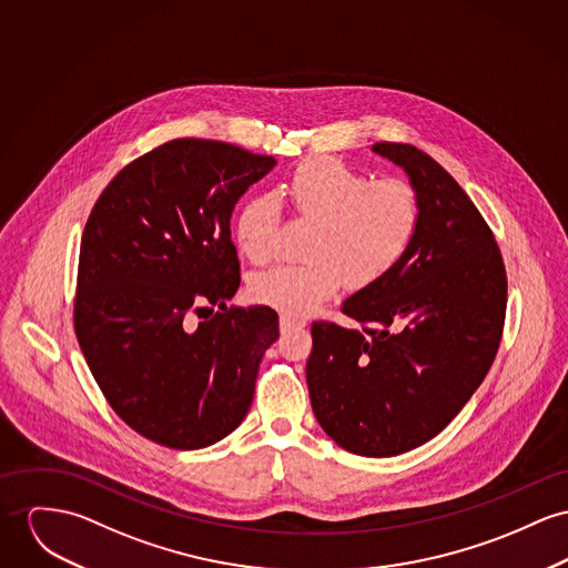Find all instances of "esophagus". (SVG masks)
<instances>
[{
	"label": "esophagus",
	"instance_id": "esophagus-1",
	"mask_svg": "<svg viewBox=\"0 0 568 568\" xmlns=\"http://www.w3.org/2000/svg\"><path fill=\"white\" fill-rule=\"evenodd\" d=\"M278 324H281V331H294V328H305L306 326L305 320L294 317V315H290V313H281Z\"/></svg>",
	"mask_w": 568,
	"mask_h": 568
}]
</instances>
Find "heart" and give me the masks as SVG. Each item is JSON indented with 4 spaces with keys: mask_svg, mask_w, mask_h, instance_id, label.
Here are the masks:
<instances>
[{
    "mask_svg": "<svg viewBox=\"0 0 568 568\" xmlns=\"http://www.w3.org/2000/svg\"><path fill=\"white\" fill-rule=\"evenodd\" d=\"M298 219L313 222L306 265H278L251 283L257 303L306 315L348 281L367 287L387 276L410 248L422 201L413 183L387 176L372 181L342 162H303L281 190ZM278 207L270 196H251L235 219V242L253 263L274 257Z\"/></svg>",
    "mask_w": 568,
    "mask_h": 568,
    "instance_id": "1",
    "label": "heart"
}]
</instances>
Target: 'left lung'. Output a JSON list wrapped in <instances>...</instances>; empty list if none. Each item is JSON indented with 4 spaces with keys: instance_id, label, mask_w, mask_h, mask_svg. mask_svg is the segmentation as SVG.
<instances>
[{
    "instance_id": "1",
    "label": "left lung",
    "mask_w": 568,
    "mask_h": 568,
    "mask_svg": "<svg viewBox=\"0 0 568 568\" xmlns=\"http://www.w3.org/2000/svg\"><path fill=\"white\" fill-rule=\"evenodd\" d=\"M422 201L417 235L381 281L344 301L354 328L313 322L306 387L322 430L358 456L410 452L460 413L499 348L506 270L467 192L410 144L376 142Z\"/></svg>"
}]
</instances>
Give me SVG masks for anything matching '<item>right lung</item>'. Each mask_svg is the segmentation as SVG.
I'll return each instance as SVG.
<instances>
[{
	"instance_id": "add662e5",
	"label": "right lung",
	"mask_w": 568,
	"mask_h": 568,
	"mask_svg": "<svg viewBox=\"0 0 568 568\" xmlns=\"http://www.w3.org/2000/svg\"><path fill=\"white\" fill-rule=\"evenodd\" d=\"M274 166L229 142L179 138L125 166L88 216L78 342L114 413L164 447L231 435L278 339L274 308L226 311L240 287L231 214ZM216 304L224 314L191 324L192 312Z\"/></svg>"
}]
</instances>
